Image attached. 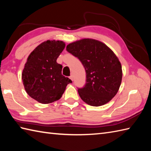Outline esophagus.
Segmentation results:
<instances>
[{
  "mask_svg": "<svg viewBox=\"0 0 151 151\" xmlns=\"http://www.w3.org/2000/svg\"><path fill=\"white\" fill-rule=\"evenodd\" d=\"M69 78L73 81V75H70V76H69Z\"/></svg>",
  "mask_w": 151,
  "mask_h": 151,
  "instance_id": "obj_1",
  "label": "esophagus"
}]
</instances>
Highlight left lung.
Listing matches in <instances>:
<instances>
[{"label": "left lung", "instance_id": "obj_1", "mask_svg": "<svg viewBox=\"0 0 151 151\" xmlns=\"http://www.w3.org/2000/svg\"><path fill=\"white\" fill-rule=\"evenodd\" d=\"M66 50L77 57L86 72V83L78 88L82 100L100 106L115 97L121 84V64L115 53L100 41L85 38L67 45Z\"/></svg>", "mask_w": 151, "mask_h": 151}]
</instances>
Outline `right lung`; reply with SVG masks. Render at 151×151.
Instances as JSON below:
<instances>
[{"label":"right lung","mask_w":151,"mask_h":151,"mask_svg":"<svg viewBox=\"0 0 151 151\" xmlns=\"http://www.w3.org/2000/svg\"><path fill=\"white\" fill-rule=\"evenodd\" d=\"M65 44L47 40L39 45L30 55L22 73L25 91L41 104H49L62 97L71 80L62 75V65L56 62Z\"/></svg>","instance_id":"1"}]
</instances>
